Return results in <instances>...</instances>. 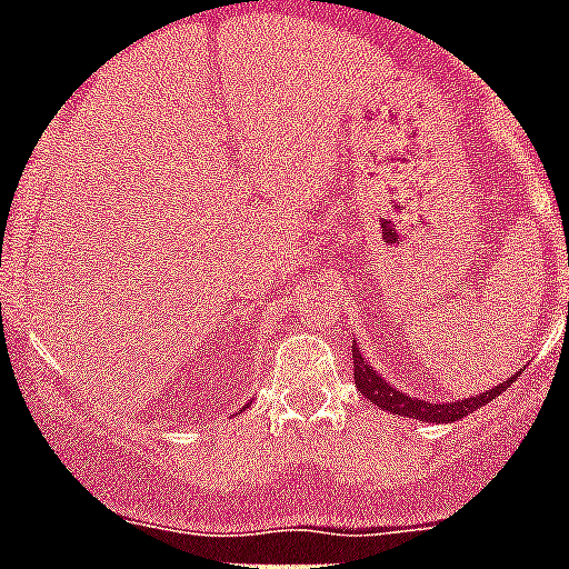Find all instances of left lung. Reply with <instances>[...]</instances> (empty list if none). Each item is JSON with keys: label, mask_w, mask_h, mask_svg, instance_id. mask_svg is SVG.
Here are the masks:
<instances>
[{"label": "left lung", "mask_w": 569, "mask_h": 569, "mask_svg": "<svg viewBox=\"0 0 569 569\" xmlns=\"http://www.w3.org/2000/svg\"><path fill=\"white\" fill-rule=\"evenodd\" d=\"M352 376H356V388L370 399L373 405H379L381 410H390V413H399V417L419 419V422H460L462 417L475 413L477 408L489 405L495 396L503 393L518 373L509 376L503 385H495L491 390L480 396H471V399H455V402H425V399H417V396H408L399 390V385L393 381L381 379V373H376V367H370L365 356H361V347H352Z\"/></svg>", "instance_id": "left-lung-1"}]
</instances>
